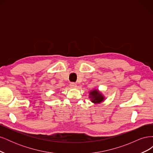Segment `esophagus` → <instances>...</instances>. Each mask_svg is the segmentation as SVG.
Returning <instances> with one entry per match:
<instances>
[{
	"label": "esophagus",
	"instance_id": "esophagus-1",
	"mask_svg": "<svg viewBox=\"0 0 153 153\" xmlns=\"http://www.w3.org/2000/svg\"><path fill=\"white\" fill-rule=\"evenodd\" d=\"M70 86L72 88H75L76 87V84H75V83H74V82H71L70 84Z\"/></svg>",
	"mask_w": 153,
	"mask_h": 153
}]
</instances>
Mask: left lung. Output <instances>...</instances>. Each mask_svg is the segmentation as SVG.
Masks as SVG:
<instances>
[{"label": "left lung", "mask_w": 153, "mask_h": 153, "mask_svg": "<svg viewBox=\"0 0 153 153\" xmlns=\"http://www.w3.org/2000/svg\"><path fill=\"white\" fill-rule=\"evenodd\" d=\"M89 99L94 104H100L105 100V96L98 89H93L89 92Z\"/></svg>", "instance_id": "8db88e82"}]
</instances>
